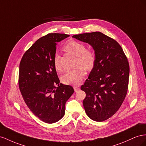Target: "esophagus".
<instances>
[{
  "mask_svg": "<svg viewBox=\"0 0 146 146\" xmlns=\"http://www.w3.org/2000/svg\"><path fill=\"white\" fill-rule=\"evenodd\" d=\"M73 89L75 92H78L79 90L80 89V87H78V86H73Z\"/></svg>",
  "mask_w": 146,
  "mask_h": 146,
  "instance_id": "1",
  "label": "esophagus"
}]
</instances>
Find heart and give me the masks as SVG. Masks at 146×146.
Instances as JSON below:
<instances>
[{"label":"heart","instance_id":"obj_1","mask_svg":"<svg viewBox=\"0 0 146 146\" xmlns=\"http://www.w3.org/2000/svg\"><path fill=\"white\" fill-rule=\"evenodd\" d=\"M65 49L77 56L76 65H82L87 70L92 68L95 61V53L90 49H86L82 43L75 40H70L65 45ZM53 64L56 70H61L60 56L56 53L53 59ZM84 75V68L80 65L77 66L73 70L68 71L62 76V82L65 84L78 85L81 82Z\"/></svg>","mask_w":146,"mask_h":146}]
</instances>
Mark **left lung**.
Returning <instances> with one entry per match:
<instances>
[{"label": "left lung", "instance_id": "1", "mask_svg": "<svg viewBox=\"0 0 146 146\" xmlns=\"http://www.w3.org/2000/svg\"><path fill=\"white\" fill-rule=\"evenodd\" d=\"M72 37L94 50V66L81 89L86 94L83 106L88 117L104 121L118 111L126 97L130 73L127 58L117 41L100 32Z\"/></svg>", "mask_w": 146, "mask_h": 146}]
</instances>
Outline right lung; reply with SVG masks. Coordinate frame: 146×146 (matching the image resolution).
<instances>
[{"label": "right lung", "mask_w": 146, "mask_h": 146, "mask_svg": "<svg viewBox=\"0 0 146 146\" xmlns=\"http://www.w3.org/2000/svg\"><path fill=\"white\" fill-rule=\"evenodd\" d=\"M65 34H48L36 41L24 53L19 64V87L28 108L48 123L64 117L65 103L74 92L73 87L60 83L53 59L58 42Z\"/></svg>", "instance_id": "add662e5"}]
</instances>
